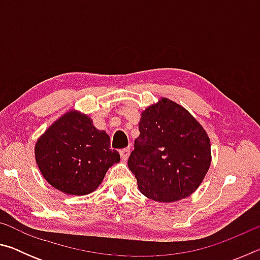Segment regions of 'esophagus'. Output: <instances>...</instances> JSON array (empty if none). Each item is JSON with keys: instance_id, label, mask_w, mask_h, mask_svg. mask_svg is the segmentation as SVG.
Segmentation results:
<instances>
[{"instance_id": "esophagus-1", "label": "esophagus", "mask_w": 260, "mask_h": 260, "mask_svg": "<svg viewBox=\"0 0 260 260\" xmlns=\"http://www.w3.org/2000/svg\"><path fill=\"white\" fill-rule=\"evenodd\" d=\"M129 152H131V149H129V147H128V148H124V149H121V150H120L121 159H122V160H126L127 158L129 157Z\"/></svg>"}]
</instances>
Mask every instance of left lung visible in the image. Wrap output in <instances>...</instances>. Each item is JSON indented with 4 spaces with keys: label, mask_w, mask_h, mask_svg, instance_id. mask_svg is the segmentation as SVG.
<instances>
[{
    "label": "left lung",
    "mask_w": 260,
    "mask_h": 260,
    "mask_svg": "<svg viewBox=\"0 0 260 260\" xmlns=\"http://www.w3.org/2000/svg\"><path fill=\"white\" fill-rule=\"evenodd\" d=\"M128 167L140 191L157 202L188 197L203 181L211 164L210 139L186 109L167 99L149 107Z\"/></svg>",
    "instance_id": "left-lung-1"
}]
</instances>
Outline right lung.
Returning a JSON list of instances; mask_svg holds the SVG:
<instances>
[{
	"label": "right lung",
	"instance_id": "right-lung-1",
	"mask_svg": "<svg viewBox=\"0 0 260 260\" xmlns=\"http://www.w3.org/2000/svg\"><path fill=\"white\" fill-rule=\"evenodd\" d=\"M35 159L52 187L71 195H86L100 186L120 155L110 149V136L96 129L89 117L69 112L38 140Z\"/></svg>",
	"mask_w": 260,
	"mask_h": 260
}]
</instances>
